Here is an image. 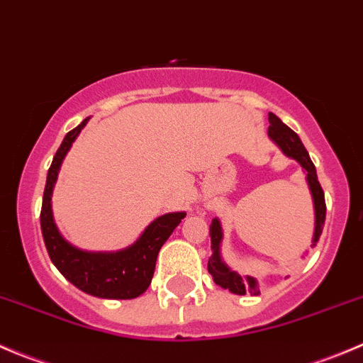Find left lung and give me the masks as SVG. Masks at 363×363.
Wrapping results in <instances>:
<instances>
[{"mask_svg": "<svg viewBox=\"0 0 363 363\" xmlns=\"http://www.w3.org/2000/svg\"><path fill=\"white\" fill-rule=\"evenodd\" d=\"M269 137L279 145L281 151L288 156V158H294L298 161L300 167L306 170L307 174V184H309L311 195H313V203H314V235H313V244L311 247L316 246L318 239H320L321 232H323L325 225V214H327V205H325V195L323 189H321L320 181H318L316 168H314L313 161L309 158V152L306 151L303 144L300 142L298 135L295 133L291 128H288L276 113L269 112ZM208 235H211V247H212V256L208 258L207 269L208 274L212 276L214 283L218 286L230 290L235 295H259L258 283H256L255 277L251 276H239L237 272L230 270V267L223 262L221 258V240H223V230L219 219H212L211 230H208Z\"/></svg>", "mask_w": 363, "mask_h": 363, "instance_id": "1", "label": "left lung"}]
</instances>
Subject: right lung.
<instances>
[{
	"instance_id": "add662e5",
	"label": "right lung",
	"mask_w": 363,
	"mask_h": 363,
	"mask_svg": "<svg viewBox=\"0 0 363 363\" xmlns=\"http://www.w3.org/2000/svg\"><path fill=\"white\" fill-rule=\"evenodd\" d=\"M87 121L89 117L68 131L47 172L42 212H40L43 242L57 270L79 290L100 298H137L151 284L161 246L177 228L181 219L186 218V212H170L160 216L144 230L137 242L116 252L82 251L67 242L52 218V189L65 156Z\"/></svg>"
}]
</instances>
